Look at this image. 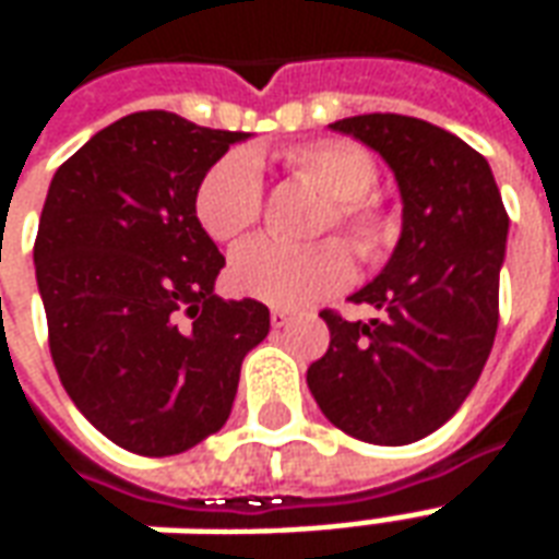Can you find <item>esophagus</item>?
Returning a JSON list of instances; mask_svg holds the SVG:
<instances>
[{
    "instance_id": "34e87169",
    "label": "esophagus",
    "mask_w": 559,
    "mask_h": 559,
    "mask_svg": "<svg viewBox=\"0 0 559 559\" xmlns=\"http://www.w3.org/2000/svg\"><path fill=\"white\" fill-rule=\"evenodd\" d=\"M269 320H272V326L281 329L287 326L293 320V311H284V308H272V314H269Z\"/></svg>"
}]
</instances>
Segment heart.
Wrapping results in <instances>:
<instances>
[{"mask_svg":"<svg viewBox=\"0 0 559 559\" xmlns=\"http://www.w3.org/2000/svg\"><path fill=\"white\" fill-rule=\"evenodd\" d=\"M290 173L329 197L320 230L338 227L353 251L377 260L392 239L386 215L371 191L377 185L374 158L350 140H317L287 152ZM263 209V176L251 152H227L197 185L194 212L215 242H236L254 227ZM233 290L272 308H302L341 290L353 275L347 248L335 239L308 248H290L272 239H254L230 257Z\"/></svg>","mask_w":559,"mask_h":559,"instance_id":"obj_1","label":"heart"}]
</instances>
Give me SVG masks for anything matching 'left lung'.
<instances>
[{
	"label": "left lung",
	"mask_w": 559,
	"mask_h": 559,
	"mask_svg": "<svg viewBox=\"0 0 559 559\" xmlns=\"http://www.w3.org/2000/svg\"><path fill=\"white\" fill-rule=\"evenodd\" d=\"M329 128L386 160L404 209L389 263L350 296L377 317L320 314L332 341L308 389L356 440L413 443L455 416L488 362L509 215L488 160L443 128L399 114Z\"/></svg>",
	"instance_id": "8db88e82"
}]
</instances>
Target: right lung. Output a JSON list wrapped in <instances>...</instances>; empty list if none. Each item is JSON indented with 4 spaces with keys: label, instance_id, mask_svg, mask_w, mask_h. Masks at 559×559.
<instances>
[{
    "label": "right lung",
    "instance_id": "add662e5",
    "mask_svg": "<svg viewBox=\"0 0 559 559\" xmlns=\"http://www.w3.org/2000/svg\"><path fill=\"white\" fill-rule=\"evenodd\" d=\"M242 131L140 110L56 170L35 239L50 353L78 411L116 445L179 455L233 411L269 308L221 299L218 245L194 212L203 173Z\"/></svg>",
    "mask_w": 559,
    "mask_h": 559
}]
</instances>
